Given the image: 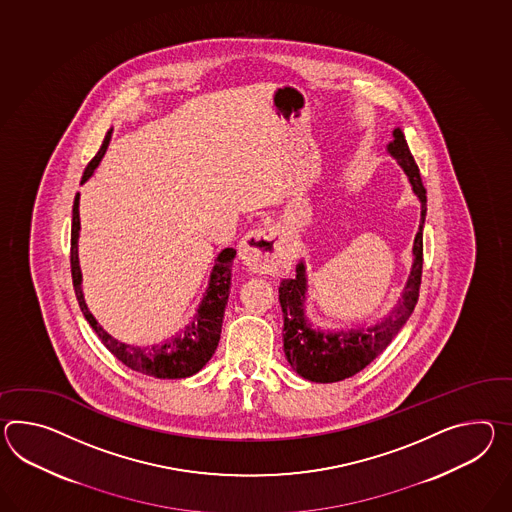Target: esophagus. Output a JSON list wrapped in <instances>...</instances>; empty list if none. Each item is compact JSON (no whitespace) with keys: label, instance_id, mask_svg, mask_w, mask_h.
I'll list each match as a JSON object with an SVG mask.
<instances>
[{"label":"esophagus","instance_id":"obj_1","mask_svg":"<svg viewBox=\"0 0 512 512\" xmlns=\"http://www.w3.org/2000/svg\"><path fill=\"white\" fill-rule=\"evenodd\" d=\"M240 259L255 274H274L288 261L285 240L272 227H259L240 244Z\"/></svg>","mask_w":512,"mask_h":512}]
</instances>
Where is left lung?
I'll return each mask as SVG.
<instances>
[{
    "label": "left lung",
    "mask_w": 512,
    "mask_h": 512,
    "mask_svg": "<svg viewBox=\"0 0 512 512\" xmlns=\"http://www.w3.org/2000/svg\"><path fill=\"white\" fill-rule=\"evenodd\" d=\"M388 151L398 159L405 174L409 175L414 194L422 201V222L414 238V264L411 277L407 281L405 292L401 296L398 309L388 316L385 322L374 325L366 331H349V333H324L314 331L311 322L305 318L303 301H305V268L303 262L296 268V277L283 279L279 287V301L285 316V355L292 370L301 377L316 383H337L359 374L375 357L387 348L399 329L409 320L420 296L422 285V268H424V222L427 212V196L424 183L420 177L418 164L407 146L401 129L394 131V142L388 144Z\"/></svg>",
    "instance_id": "8db88e82"
}]
</instances>
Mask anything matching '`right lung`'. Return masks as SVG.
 Returning <instances> with one entry per match:
<instances>
[{
    "mask_svg": "<svg viewBox=\"0 0 512 512\" xmlns=\"http://www.w3.org/2000/svg\"><path fill=\"white\" fill-rule=\"evenodd\" d=\"M109 131L100 151L94 155V159L85 168V174L81 183H85L96 166L100 164L101 157L105 155L109 140ZM77 238H79V194H75L74 211H72V240H70V266H72V281H74L75 298L79 301V307L83 316L87 318L90 327L96 331L105 348L113 353L120 362H124L127 368L140 372V374L151 375L157 379H181L200 372L201 368L209 362L212 353L220 342L222 333V320H224L225 305L229 300V287H231V262L235 259L237 251L227 248L222 251L216 259L212 268L211 281L205 292V298L201 301L200 309L192 324L181 335H175L164 344L138 348L122 344L116 338L111 337L103 327L98 325L94 316L85 305L83 292H81V270H79V259H77Z\"/></svg>",
    "mask_w": 512,
    "mask_h": 512,
    "instance_id": "right-lung-1",
    "label": "right lung"
}]
</instances>
